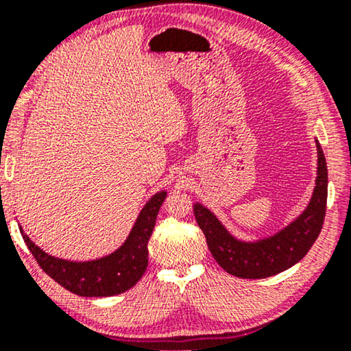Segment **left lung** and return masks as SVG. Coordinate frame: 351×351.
Instances as JSON below:
<instances>
[{
    "label": "left lung",
    "instance_id": "1",
    "mask_svg": "<svg viewBox=\"0 0 351 351\" xmlns=\"http://www.w3.org/2000/svg\"><path fill=\"white\" fill-rule=\"evenodd\" d=\"M318 148V176L311 201L304 214L275 237L257 243H244L232 237L217 217L196 203L195 219L203 230L206 243L215 262L230 275L246 280H261L287 270L305 257L319 237L324 223L326 203H328V166L324 153Z\"/></svg>",
    "mask_w": 351,
    "mask_h": 351
}]
</instances>
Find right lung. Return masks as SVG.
Masks as SVG:
<instances>
[{
  "label": "right lung",
  "mask_w": 351,
  "mask_h": 351,
  "mask_svg": "<svg viewBox=\"0 0 351 351\" xmlns=\"http://www.w3.org/2000/svg\"><path fill=\"white\" fill-rule=\"evenodd\" d=\"M166 191H160L145 204L138 214L129 238L118 251L107 257L90 262H70L52 257L23 233L27 247L35 257L38 265L56 282L66 291L83 297H110L131 289L141 280L148 267V239L156 223Z\"/></svg>",
  "instance_id": "1"
}]
</instances>
